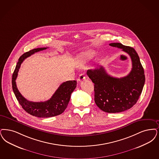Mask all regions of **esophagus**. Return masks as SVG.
<instances>
[{
	"mask_svg": "<svg viewBox=\"0 0 159 159\" xmlns=\"http://www.w3.org/2000/svg\"><path fill=\"white\" fill-rule=\"evenodd\" d=\"M84 79H85V76H84V75L83 74H80L79 75V78H78V80L79 82H82L83 80H84Z\"/></svg>",
	"mask_w": 159,
	"mask_h": 159,
	"instance_id": "esophagus-1",
	"label": "esophagus"
}]
</instances>
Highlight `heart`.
I'll return each mask as SVG.
<instances>
[{
	"label": "heart",
	"instance_id": "1",
	"mask_svg": "<svg viewBox=\"0 0 159 159\" xmlns=\"http://www.w3.org/2000/svg\"><path fill=\"white\" fill-rule=\"evenodd\" d=\"M91 55L90 52H84L83 53L82 55L79 56V62H84Z\"/></svg>",
	"mask_w": 159,
	"mask_h": 159
}]
</instances>
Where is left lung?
I'll return each mask as SVG.
<instances>
[{"label": "left lung", "instance_id": "1", "mask_svg": "<svg viewBox=\"0 0 159 159\" xmlns=\"http://www.w3.org/2000/svg\"><path fill=\"white\" fill-rule=\"evenodd\" d=\"M110 46L121 48L131 58L132 69L126 76H111L99 66L88 70L87 75L94 83L95 102L102 111L108 113L121 112L132 108L141 94L145 83L144 69L140 58L133 48L118 43Z\"/></svg>", "mask_w": 159, "mask_h": 159}]
</instances>
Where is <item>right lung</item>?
<instances>
[{
  "label": "right lung",
  "mask_w": 159,
  "mask_h": 159,
  "mask_svg": "<svg viewBox=\"0 0 159 159\" xmlns=\"http://www.w3.org/2000/svg\"><path fill=\"white\" fill-rule=\"evenodd\" d=\"M47 48H34L22 54L19 57L18 62L13 73L12 79L13 91L19 104L27 113L39 118H48L62 114L67 108L70 101L71 94L76 88L77 85L76 80H69L63 83L51 98L45 102L29 101L20 94L16 87L15 82L20 64L27 57L31 56L38 51L45 50Z\"/></svg>",
  "instance_id": "right-lung-1"
}]
</instances>
